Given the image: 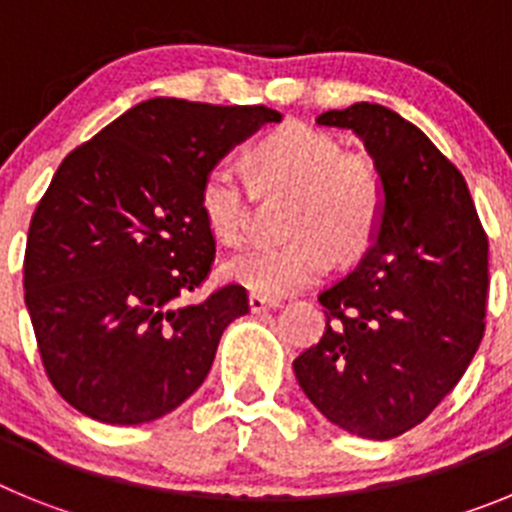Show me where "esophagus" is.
Segmentation results:
<instances>
[{
	"mask_svg": "<svg viewBox=\"0 0 512 512\" xmlns=\"http://www.w3.org/2000/svg\"><path fill=\"white\" fill-rule=\"evenodd\" d=\"M248 307H251V312H266V310H277L279 307V300H271V297H264V295H251L248 297Z\"/></svg>",
	"mask_w": 512,
	"mask_h": 512,
	"instance_id": "obj_1",
	"label": "esophagus"
}]
</instances>
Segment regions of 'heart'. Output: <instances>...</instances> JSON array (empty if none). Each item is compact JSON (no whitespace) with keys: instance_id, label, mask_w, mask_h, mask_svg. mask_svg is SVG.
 <instances>
[{"instance_id":"1","label":"heart","mask_w":512,"mask_h":512,"mask_svg":"<svg viewBox=\"0 0 512 512\" xmlns=\"http://www.w3.org/2000/svg\"><path fill=\"white\" fill-rule=\"evenodd\" d=\"M253 166L266 187L297 192L284 246H253L223 264L230 282L253 295L287 297L320 282L338 259H356L372 246L382 225L384 187L366 156H348L333 135L289 122L253 146ZM200 210L212 233L241 243L248 233L251 176L233 158L207 169Z\"/></svg>"}]
</instances>
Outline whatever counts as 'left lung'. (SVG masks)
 Wrapping results in <instances>:
<instances>
[{
  "instance_id": "8db88e82",
  "label": "left lung",
  "mask_w": 512,
  "mask_h": 512,
  "mask_svg": "<svg viewBox=\"0 0 512 512\" xmlns=\"http://www.w3.org/2000/svg\"><path fill=\"white\" fill-rule=\"evenodd\" d=\"M315 122L364 143L384 215L356 269L320 292L325 333L292 366L330 423L387 441L423 423L477 354L487 235L464 176L413 122L369 102Z\"/></svg>"
}]
</instances>
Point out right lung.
<instances>
[{
    "instance_id": "obj_1",
    "label": "right lung",
    "mask_w": 512,
    "mask_h": 512,
    "mask_svg": "<svg viewBox=\"0 0 512 512\" xmlns=\"http://www.w3.org/2000/svg\"><path fill=\"white\" fill-rule=\"evenodd\" d=\"M282 112L156 97L130 107L58 166L30 220L25 305L45 374L99 423L164 418L210 372L246 289L205 282L215 235L207 169Z\"/></svg>"
}]
</instances>
